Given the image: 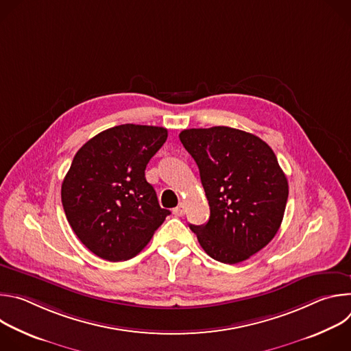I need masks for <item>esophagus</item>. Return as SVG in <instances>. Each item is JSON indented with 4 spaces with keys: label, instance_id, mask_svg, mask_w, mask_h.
<instances>
[{
    "label": "esophagus",
    "instance_id": "34e87169",
    "mask_svg": "<svg viewBox=\"0 0 351 351\" xmlns=\"http://www.w3.org/2000/svg\"><path fill=\"white\" fill-rule=\"evenodd\" d=\"M184 213H186V206H184V204H179L178 207H175V208H173V214H175V215H178V217L184 215Z\"/></svg>",
    "mask_w": 351,
    "mask_h": 351
}]
</instances>
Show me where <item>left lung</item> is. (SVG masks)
Listing matches in <instances>:
<instances>
[{"instance_id": "obj_1", "label": "left lung", "mask_w": 351, "mask_h": 351, "mask_svg": "<svg viewBox=\"0 0 351 351\" xmlns=\"http://www.w3.org/2000/svg\"><path fill=\"white\" fill-rule=\"evenodd\" d=\"M179 138L194 158L210 204L206 225H190L214 260L237 264L258 253L280 228L287 179L260 137L228 126L186 129Z\"/></svg>"}]
</instances>
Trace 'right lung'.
<instances>
[{
  "instance_id": "add662e5",
  "label": "right lung",
  "mask_w": 351,
  "mask_h": 351,
  "mask_svg": "<svg viewBox=\"0 0 351 351\" xmlns=\"http://www.w3.org/2000/svg\"><path fill=\"white\" fill-rule=\"evenodd\" d=\"M167 137L165 128L126 123L76 153L62 182V206L72 230L99 258H133L171 214L144 173Z\"/></svg>"
}]
</instances>
